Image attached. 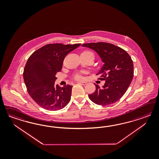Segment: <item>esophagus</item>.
Here are the masks:
<instances>
[{
  "label": "esophagus",
  "instance_id": "obj_1",
  "mask_svg": "<svg viewBox=\"0 0 159 159\" xmlns=\"http://www.w3.org/2000/svg\"><path fill=\"white\" fill-rule=\"evenodd\" d=\"M77 83L79 84H81L82 85H86L87 84L86 82H78Z\"/></svg>",
  "mask_w": 159,
  "mask_h": 159
}]
</instances>
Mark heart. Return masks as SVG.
I'll return each instance as SVG.
<instances>
[{
	"label": "heart",
	"mask_w": 159,
	"mask_h": 159,
	"mask_svg": "<svg viewBox=\"0 0 159 159\" xmlns=\"http://www.w3.org/2000/svg\"><path fill=\"white\" fill-rule=\"evenodd\" d=\"M82 54H84V55H93V54L91 52H90V51H84V52H83ZM94 56V55H93ZM76 78L77 79H80V78H81V76L79 75V74H77L76 75Z\"/></svg>",
	"instance_id": "1"
}]
</instances>
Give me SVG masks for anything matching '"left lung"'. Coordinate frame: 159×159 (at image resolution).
Here are the masks:
<instances>
[{
	"label": "left lung",
	"mask_w": 159,
	"mask_h": 159,
	"mask_svg": "<svg viewBox=\"0 0 159 159\" xmlns=\"http://www.w3.org/2000/svg\"><path fill=\"white\" fill-rule=\"evenodd\" d=\"M82 47L96 52L104 65L97 75L101 74L105 80L102 87L96 85V90L89 94L90 99L100 106L110 105L124 96L134 77V64L129 55L123 49L106 43H84Z\"/></svg>",
	"instance_id": "left-lung-1"
}]
</instances>
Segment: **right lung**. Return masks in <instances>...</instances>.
<instances>
[{
	"instance_id": "obj_1",
	"label": "right lung",
	"mask_w": 159,
	"mask_h": 159,
	"mask_svg": "<svg viewBox=\"0 0 159 159\" xmlns=\"http://www.w3.org/2000/svg\"><path fill=\"white\" fill-rule=\"evenodd\" d=\"M80 43L48 44L35 51L24 67L23 78L30 97L45 110L63 108L70 100L72 86L55 85V75L62 67L64 58Z\"/></svg>"
}]
</instances>
